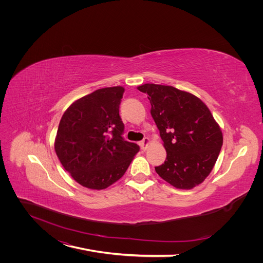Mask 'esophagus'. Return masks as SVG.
<instances>
[{"label": "esophagus", "instance_id": "34e87169", "mask_svg": "<svg viewBox=\"0 0 263 263\" xmlns=\"http://www.w3.org/2000/svg\"><path fill=\"white\" fill-rule=\"evenodd\" d=\"M149 139L148 137H144V140L140 143V145H141V148L143 149V150H146L147 149V146H148V144H149Z\"/></svg>", "mask_w": 263, "mask_h": 263}]
</instances>
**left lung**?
I'll list each match as a JSON object with an SVG mask.
<instances>
[{
  "instance_id": "8db88e82",
  "label": "left lung",
  "mask_w": 263,
  "mask_h": 263,
  "mask_svg": "<svg viewBox=\"0 0 263 263\" xmlns=\"http://www.w3.org/2000/svg\"><path fill=\"white\" fill-rule=\"evenodd\" d=\"M153 116L166 150L157 174L177 189L190 190L211 173L223 145V134L210 109L196 96L173 86L144 84Z\"/></svg>"
}]
</instances>
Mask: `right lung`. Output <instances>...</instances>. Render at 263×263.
Returning <instances> with one entry per match:
<instances>
[{
  "instance_id": "1",
  "label": "right lung",
  "mask_w": 263,
  "mask_h": 263,
  "mask_svg": "<svg viewBox=\"0 0 263 263\" xmlns=\"http://www.w3.org/2000/svg\"><path fill=\"white\" fill-rule=\"evenodd\" d=\"M123 92L121 86L97 89L73 102L60 121L55 153L83 186L106 189L119 180L139 153V145L122 136L119 105Z\"/></svg>"
}]
</instances>
